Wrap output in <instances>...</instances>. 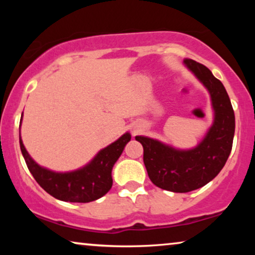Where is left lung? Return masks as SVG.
Returning a JSON list of instances; mask_svg holds the SVG:
<instances>
[{
  "instance_id": "obj_1",
  "label": "left lung",
  "mask_w": 255,
  "mask_h": 255,
  "mask_svg": "<svg viewBox=\"0 0 255 255\" xmlns=\"http://www.w3.org/2000/svg\"><path fill=\"white\" fill-rule=\"evenodd\" d=\"M183 64L210 94L214 122L204 138L190 149H179L156 139L137 135L144 147V163L156 187L173 193H188L205 186L224 167L232 149L235 113L223 83L210 69L191 59Z\"/></svg>"
}]
</instances>
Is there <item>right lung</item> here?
I'll list each match as a JSON object with an SVG mask.
<instances>
[{"instance_id":"obj_1","label":"right lung","mask_w":255,"mask_h":255,"mask_svg":"<svg viewBox=\"0 0 255 255\" xmlns=\"http://www.w3.org/2000/svg\"><path fill=\"white\" fill-rule=\"evenodd\" d=\"M130 140L131 134L127 132L113 144L101 149L86 166L72 172L60 173L38 165L27 153L19 133L20 151L38 184L57 200L74 203H88L99 200L110 190L113 186L111 170Z\"/></svg>"}]
</instances>
